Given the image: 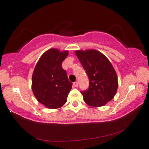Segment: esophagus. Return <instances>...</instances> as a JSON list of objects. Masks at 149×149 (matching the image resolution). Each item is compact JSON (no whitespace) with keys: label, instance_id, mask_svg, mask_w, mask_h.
<instances>
[{"label":"esophagus","instance_id":"34e87169","mask_svg":"<svg viewBox=\"0 0 149 149\" xmlns=\"http://www.w3.org/2000/svg\"><path fill=\"white\" fill-rule=\"evenodd\" d=\"M73 85H74V87H77V86H78V82H77V81L74 82V84H73Z\"/></svg>","mask_w":149,"mask_h":149}]
</instances>
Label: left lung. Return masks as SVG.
Returning a JSON list of instances; mask_svg holds the SVG:
<instances>
[{
	"mask_svg": "<svg viewBox=\"0 0 149 149\" xmlns=\"http://www.w3.org/2000/svg\"><path fill=\"white\" fill-rule=\"evenodd\" d=\"M75 55L87 74L90 86L81 92L89 106L100 107L113 99L118 89V77L108 59L95 49L77 50Z\"/></svg>",
	"mask_w": 149,
	"mask_h": 149,
	"instance_id": "left-lung-1",
	"label": "left lung"
}]
</instances>
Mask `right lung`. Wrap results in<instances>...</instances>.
I'll use <instances>...</instances> for the list:
<instances>
[{"label":"right lung","instance_id":"add662e5","mask_svg":"<svg viewBox=\"0 0 149 149\" xmlns=\"http://www.w3.org/2000/svg\"><path fill=\"white\" fill-rule=\"evenodd\" d=\"M68 51L50 49L43 53L32 75V90L36 99L50 109L61 108L67 102L72 84L62 68Z\"/></svg>","mask_w":149,"mask_h":149}]
</instances>
